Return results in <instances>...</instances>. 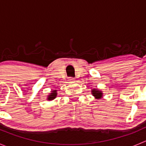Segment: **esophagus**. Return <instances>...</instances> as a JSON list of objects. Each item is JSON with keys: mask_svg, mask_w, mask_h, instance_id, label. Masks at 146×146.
I'll list each match as a JSON object with an SVG mask.
<instances>
[{"mask_svg": "<svg viewBox=\"0 0 146 146\" xmlns=\"http://www.w3.org/2000/svg\"><path fill=\"white\" fill-rule=\"evenodd\" d=\"M75 80V79L73 78H70L68 80H70V81H73V80Z\"/></svg>", "mask_w": 146, "mask_h": 146, "instance_id": "obj_1", "label": "esophagus"}]
</instances>
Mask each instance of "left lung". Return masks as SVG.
<instances>
[{"instance_id": "left-lung-1", "label": "left lung", "mask_w": 146, "mask_h": 146, "mask_svg": "<svg viewBox=\"0 0 146 146\" xmlns=\"http://www.w3.org/2000/svg\"><path fill=\"white\" fill-rule=\"evenodd\" d=\"M92 92L93 96H95V98H98V99H100L102 97V93L101 91L98 90L94 89L93 90H92Z\"/></svg>"}]
</instances>
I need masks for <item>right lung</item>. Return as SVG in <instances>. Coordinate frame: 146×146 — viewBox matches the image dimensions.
<instances>
[{"label": "right lung", "instance_id": "add662e5", "mask_svg": "<svg viewBox=\"0 0 146 146\" xmlns=\"http://www.w3.org/2000/svg\"><path fill=\"white\" fill-rule=\"evenodd\" d=\"M56 90H54L52 91V93L50 94V95H48V100H54V98L56 97Z\"/></svg>", "mask_w": 146, "mask_h": 146}]
</instances>
